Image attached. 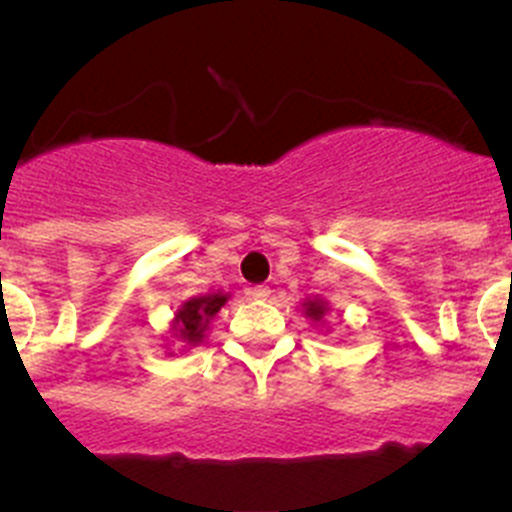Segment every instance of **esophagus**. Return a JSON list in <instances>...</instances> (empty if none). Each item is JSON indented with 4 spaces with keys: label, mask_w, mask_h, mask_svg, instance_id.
<instances>
[{
    "label": "esophagus",
    "mask_w": 512,
    "mask_h": 512,
    "mask_svg": "<svg viewBox=\"0 0 512 512\" xmlns=\"http://www.w3.org/2000/svg\"><path fill=\"white\" fill-rule=\"evenodd\" d=\"M269 295L271 289L266 287V284H256V287L248 289V297H251V300H269Z\"/></svg>",
    "instance_id": "34e87169"
}]
</instances>
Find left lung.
<instances>
[{"label": "left lung", "mask_w": 512, "mask_h": 512, "mask_svg": "<svg viewBox=\"0 0 512 512\" xmlns=\"http://www.w3.org/2000/svg\"><path fill=\"white\" fill-rule=\"evenodd\" d=\"M305 310H307V315H310L312 320H320V318H323L325 307L320 305V302H305Z\"/></svg>", "instance_id": "8db88e82"}]
</instances>
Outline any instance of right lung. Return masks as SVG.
I'll return each mask as SVG.
<instances>
[{"instance_id": "add662e5", "label": "right lung", "mask_w": 512, "mask_h": 512, "mask_svg": "<svg viewBox=\"0 0 512 512\" xmlns=\"http://www.w3.org/2000/svg\"><path fill=\"white\" fill-rule=\"evenodd\" d=\"M225 300H228L225 295H207L184 302L182 310L176 312V333H179V338L192 343V346L202 343L207 323L215 318L217 310L225 305Z\"/></svg>"}]
</instances>
